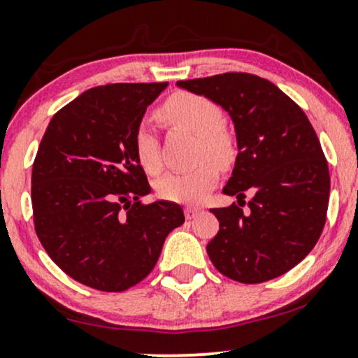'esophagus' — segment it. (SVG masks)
I'll use <instances>...</instances> for the list:
<instances>
[{"label": "esophagus", "mask_w": 358, "mask_h": 358, "mask_svg": "<svg viewBox=\"0 0 358 358\" xmlns=\"http://www.w3.org/2000/svg\"><path fill=\"white\" fill-rule=\"evenodd\" d=\"M200 213V208L199 207H193V205H188V207H185V217H187L188 220L195 219L196 215Z\"/></svg>", "instance_id": "esophagus-1"}]
</instances>
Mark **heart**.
I'll use <instances>...</instances> for the list:
<instances>
[{
    "instance_id": "1",
    "label": "heart",
    "mask_w": 358,
    "mask_h": 358,
    "mask_svg": "<svg viewBox=\"0 0 358 358\" xmlns=\"http://www.w3.org/2000/svg\"><path fill=\"white\" fill-rule=\"evenodd\" d=\"M158 117L168 126L196 134L195 158L200 159L187 171H176L163 176L156 183V192L163 200L193 203L203 199L205 193L219 178V166H229L236 159V139L224 126L220 106L208 97L192 92H176L163 102ZM134 153L139 165L150 175L162 171L163 159L158 138L146 126H139L134 134Z\"/></svg>"
}]
</instances>
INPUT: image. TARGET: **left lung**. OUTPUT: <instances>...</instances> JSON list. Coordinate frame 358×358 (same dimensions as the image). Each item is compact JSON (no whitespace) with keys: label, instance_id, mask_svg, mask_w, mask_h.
Returning a JSON list of instances; mask_svg holds the SVG:
<instances>
[{"label":"left lung","instance_id":"obj_1","mask_svg":"<svg viewBox=\"0 0 358 358\" xmlns=\"http://www.w3.org/2000/svg\"><path fill=\"white\" fill-rule=\"evenodd\" d=\"M176 85L208 97L232 117L236 166L224 187L237 203L212 208L219 232L207 244L217 271L245 285L293 269L318 242L327 220L330 173L313 126L273 82L227 72ZM255 193L248 210L245 190Z\"/></svg>","mask_w":358,"mask_h":358}]
</instances>
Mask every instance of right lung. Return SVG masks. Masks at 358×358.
Returning a JSON list of instances; mask_svg holds the SVG:
<instances>
[{"label": "right lung", "mask_w": 358, "mask_h": 358, "mask_svg": "<svg viewBox=\"0 0 358 358\" xmlns=\"http://www.w3.org/2000/svg\"><path fill=\"white\" fill-rule=\"evenodd\" d=\"M168 82L92 87L64 106L45 131L31 171L35 232L82 285L119 293L155 268L163 242L185 222L178 203L151 192L134 153L146 108Z\"/></svg>", "instance_id": "add662e5"}]
</instances>
